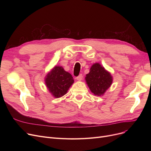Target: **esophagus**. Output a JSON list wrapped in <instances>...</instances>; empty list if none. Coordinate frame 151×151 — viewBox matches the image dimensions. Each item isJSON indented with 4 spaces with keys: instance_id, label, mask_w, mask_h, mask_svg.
<instances>
[{
    "instance_id": "1",
    "label": "esophagus",
    "mask_w": 151,
    "mask_h": 151,
    "mask_svg": "<svg viewBox=\"0 0 151 151\" xmlns=\"http://www.w3.org/2000/svg\"><path fill=\"white\" fill-rule=\"evenodd\" d=\"M82 79H83V75H82L81 74H80V75L78 76H77V77H76V80H77L78 81H81V80H82Z\"/></svg>"
}]
</instances>
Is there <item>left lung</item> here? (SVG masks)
<instances>
[{"mask_svg": "<svg viewBox=\"0 0 151 151\" xmlns=\"http://www.w3.org/2000/svg\"><path fill=\"white\" fill-rule=\"evenodd\" d=\"M113 80L112 75L99 63H93L85 77L90 91L97 96H104L111 86Z\"/></svg>", "mask_w": 151, "mask_h": 151, "instance_id": "left-lung-1", "label": "left lung"}]
</instances>
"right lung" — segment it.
Returning a JSON list of instances; mask_svg holds the SVG:
<instances>
[{"instance_id": "right-lung-1", "label": "right lung", "mask_w": 151, "mask_h": 151, "mask_svg": "<svg viewBox=\"0 0 151 151\" xmlns=\"http://www.w3.org/2000/svg\"><path fill=\"white\" fill-rule=\"evenodd\" d=\"M45 83L49 92L54 98H60L65 95L74 83L71 75L62 66H54L45 76Z\"/></svg>"}]
</instances>
